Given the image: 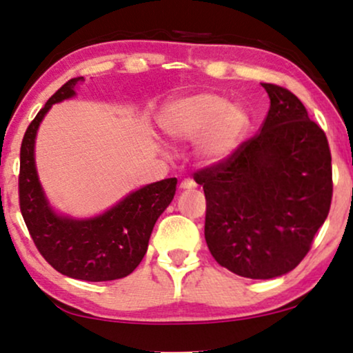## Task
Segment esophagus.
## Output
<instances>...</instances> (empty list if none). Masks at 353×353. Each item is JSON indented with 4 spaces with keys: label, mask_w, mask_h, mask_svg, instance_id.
I'll list each match as a JSON object with an SVG mask.
<instances>
[{
    "label": "esophagus",
    "mask_w": 353,
    "mask_h": 353,
    "mask_svg": "<svg viewBox=\"0 0 353 353\" xmlns=\"http://www.w3.org/2000/svg\"><path fill=\"white\" fill-rule=\"evenodd\" d=\"M180 188H181V190H194V188H196V181L192 180V178H185V180L181 181Z\"/></svg>",
    "instance_id": "obj_1"
}]
</instances>
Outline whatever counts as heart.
I'll return each mask as SVG.
<instances>
[{
    "label": "heart",
    "mask_w": 353,
    "mask_h": 353,
    "mask_svg": "<svg viewBox=\"0 0 353 353\" xmlns=\"http://www.w3.org/2000/svg\"><path fill=\"white\" fill-rule=\"evenodd\" d=\"M162 127L170 137L183 141H201V154L221 159L233 151L248 128L243 110L231 108L223 96L201 93L181 98L168 105Z\"/></svg>",
    "instance_id": "b5f03b06"
}]
</instances>
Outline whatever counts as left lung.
<instances>
[{
  "label": "left lung",
  "instance_id": "1",
  "mask_svg": "<svg viewBox=\"0 0 353 353\" xmlns=\"http://www.w3.org/2000/svg\"><path fill=\"white\" fill-rule=\"evenodd\" d=\"M270 110L260 132L194 173L205 194V243L221 267L270 279L291 272L330 214L331 151L291 91L262 83Z\"/></svg>",
  "mask_w": 353,
  "mask_h": 353
}]
</instances>
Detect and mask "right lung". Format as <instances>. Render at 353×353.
I'll return each instance as SVG.
<instances>
[{
	"mask_svg": "<svg viewBox=\"0 0 353 353\" xmlns=\"http://www.w3.org/2000/svg\"><path fill=\"white\" fill-rule=\"evenodd\" d=\"M83 80L75 77L62 85L28 125L21 146L19 205L38 252L52 268L81 281H112L128 276L143 260L154 225L175 196L176 178L151 183L90 220H72L51 210L33 157L37 130L51 105L72 98Z\"/></svg>",
	"mask_w": 353,
	"mask_h": 353,
	"instance_id": "obj_1",
	"label": "right lung"
}]
</instances>
